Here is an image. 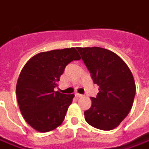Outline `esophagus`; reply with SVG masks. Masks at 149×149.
Instances as JSON below:
<instances>
[{
	"instance_id": "obj_1",
	"label": "esophagus",
	"mask_w": 149,
	"mask_h": 149,
	"mask_svg": "<svg viewBox=\"0 0 149 149\" xmlns=\"http://www.w3.org/2000/svg\"><path fill=\"white\" fill-rule=\"evenodd\" d=\"M75 96H76L77 98H82L84 95H80V94H78V93H76V94H75Z\"/></svg>"
}]
</instances>
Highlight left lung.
<instances>
[{
    "label": "left lung",
    "instance_id": "left-lung-1",
    "mask_svg": "<svg viewBox=\"0 0 149 149\" xmlns=\"http://www.w3.org/2000/svg\"><path fill=\"white\" fill-rule=\"evenodd\" d=\"M81 58L99 85L91 107L84 111L89 125L101 130L118 127L129 114L136 92L133 74L117 54L100 47H77Z\"/></svg>",
    "mask_w": 149,
    "mask_h": 149
}]
</instances>
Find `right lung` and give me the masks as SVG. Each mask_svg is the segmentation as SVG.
<instances>
[{
  "mask_svg": "<svg viewBox=\"0 0 149 149\" xmlns=\"http://www.w3.org/2000/svg\"><path fill=\"white\" fill-rule=\"evenodd\" d=\"M80 60L75 48L45 51L34 55L20 71L16 98L22 116L40 133L58 128L63 123L74 95H64L54 89L65 66Z\"/></svg>",
  "mask_w": 149,
  "mask_h": 149,
  "instance_id": "1",
  "label": "right lung"
}]
</instances>
